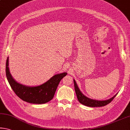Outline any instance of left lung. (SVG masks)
<instances>
[{
  "label": "left lung",
  "mask_w": 130,
  "mask_h": 130,
  "mask_svg": "<svg viewBox=\"0 0 130 130\" xmlns=\"http://www.w3.org/2000/svg\"><path fill=\"white\" fill-rule=\"evenodd\" d=\"M74 82V86H75V90L76 92V96L78 99V101L81 103L82 104L84 105L90 106V107H101L105 106L106 105L109 104V103L112 101L115 98L116 95H115L112 98L109 99L108 100L105 101H97L91 100V99L88 98L84 96V95L82 93V92L80 91L79 87L76 84L75 80H73Z\"/></svg>",
  "instance_id": "left-lung-1"
}]
</instances>
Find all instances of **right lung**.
I'll list each match as a JSON object with an SVG mask.
<instances>
[{
    "label": "right lung",
    "instance_id": "add662e5",
    "mask_svg": "<svg viewBox=\"0 0 130 130\" xmlns=\"http://www.w3.org/2000/svg\"><path fill=\"white\" fill-rule=\"evenodd\" d=\"M6 77L14 92L22 100L32 104H45L52 100L59 82L67 75L66 72L57 74L42 85L28 87L17 83L11 76L8 67L9 57L6 60Z\"/></svg>",
    "mask_w": 130,
    "mask_h": 130
}]
</instances>
